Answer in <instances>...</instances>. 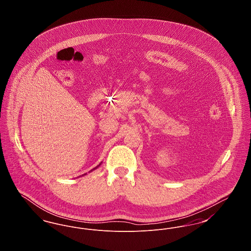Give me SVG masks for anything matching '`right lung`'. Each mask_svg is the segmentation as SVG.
Returning a JSON list of instances; mask_svg holds the SVG:
<instances>
[{
    "instance_id": "add662e5",
    "label": "right lung",
    "mask_w": 251,
    "mask_h": 251,
    "mask_svg": "<svg viewBox=\"0 0 251 251\" xmlns=\"http://www.w3.org/2000/svg\"><path fill=\"white\" fill-rule=\"evenodd\" d=\"M100 165H101V163H100V165H99V166H97V167H96L95 168H93V169H91V170H90V171H89V172H91V171H93V170H95L96 168H98V167H100ZM84 175H85V174H84ZM84 175H82V176H84Z\"/></svg>"
}]
</instances>
